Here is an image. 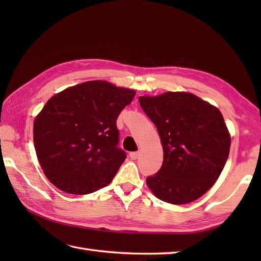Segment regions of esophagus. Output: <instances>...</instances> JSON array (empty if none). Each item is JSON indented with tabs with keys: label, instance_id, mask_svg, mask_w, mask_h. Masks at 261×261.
Returning <instances> with one entry per match:
<instances>
[{
	"label": "esophagus",
	"instance_id": "obj_1",
	"mask_svg": "<svg viewBox=\"0 0 261 261\" xmlns=\"http://www.w3.org/2000/svg\"><path fill=\"white\" fill-rule=\"evenodd\" d=\"M138 157H139V152H138V151L130 152V158H131L132 160H136V159H138Z\"/></svg>",
	"mask_w": 261,
	"mask_h": 261
}]
</instances>
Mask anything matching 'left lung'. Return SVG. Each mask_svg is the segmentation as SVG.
<instances>
[{"label": "left lung", "instance_id": "obj_1", "mask_svg": "<svg viewBox=\"0 0 261 261\" xmlns=\"http://www.w3.org/2000/svg\"><path fill=\"white\" fill-rule=\"evenodd\" d=\"M164 150L163 166L148 177L149 190L170 204L191 203L204 195L222 173L231 137L220 110L188 92L140 96Z\"/></svg>", "mask_w": 261, "mask_h": 261}]
</instances>
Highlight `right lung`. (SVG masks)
<instances>
[{"label":"right lung","instance_id":"obj_1","mask_svg":"<svg viewBox=\"0 0 261 261\" xmlns=\"http://www.w3.org/2000/svg\"><path fill=\"white\" fill-rule=\"evenodd\" d=\"M135 90L88 81L55 94L36 116L38 162L60 191L85 195L108 186L126 154L116 145V120Z\"/></svg>","mask_w":261,"mask_h":261}]
</instances>
